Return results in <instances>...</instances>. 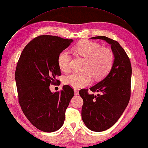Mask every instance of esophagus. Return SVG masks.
<instances>
[{
	"mask_svg": "<svg viewBox=\"0 0 148 148\" xmlns=\"http://www.w3.org/2000/svg\"><path fill=\"white\" fill-rule=\"evenodd\" d=\"M74 94H75V95H79V92H78L77 90H74Z\"/></svg>",
	"mask_w": 148,
	"mask_h": 148,
	"instance_id": "34e87169",
	"label": "esophagus"
}]
</instances>
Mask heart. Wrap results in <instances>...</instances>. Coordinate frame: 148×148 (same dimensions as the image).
I'll list each match as a JSON object with an SVG mask.
<instances>
[{"mask_svg":"<svg viewBox=\"0 0 148 148\" xmlns=\"http://www.w3.org/2000/svg\"><path fill=\"white\" fill-rule=\"evenodd\" d=\"M74 50L81 57L86 59L84 74L72 73L64 77V83L74 88H79L88 85L92 82V76L96 79L106 77L114 64V55L108 48L101 47L99 43L83 40L74 46ZM71 55L67 50L62 51L58 56V65L63 72L69 69Z\"/></svg>","mask_w":148,"mask_h":148,"instance_id":"1","label":"heart"}]
</instances>
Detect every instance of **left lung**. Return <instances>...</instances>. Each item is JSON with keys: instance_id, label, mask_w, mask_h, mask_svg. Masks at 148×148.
Returning <instances> with one entry per match:
<instances>
[{"instance_id": "8db88e82", "label": "left lung", "mask_w": 148, "mask_h": 148, "mask_svg": "<svg viewBox=\"0 0 148 148\" xmlns=\"http://www.w3.org/2000/svg\"><path fill=\"white\" fill-rule=\"evenodd\" d=\"M102 39L111 45L114 62L104 79L90 90L100 93L89 94L88 89L79 90L83 100L81 117L84 125L94 132H102L116 123L126 109L131 93L132 67L130 59L116 40L106 36L91 37Z\"/></svg>"}]
</instances>
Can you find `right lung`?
<instances>
[{"label":"right lung","instance_id":"add662e5","mask_svg":"<svg viewBox=\"0 0 148 148\" xmlns=\"http://www.w3.org/2000/svg\"><path fill=\"white\" fill-rule=\"evenodd\" d=\"M72 39L40 36L25 47L17 63L15 80L22 111L37 129L45 132L58 130L64 124L65 111L74 95L68 85L52 93L50 84H56L61 75L58 55Z\"/></svg>","mask_w":148,"mask_h":148}]
</instances>
